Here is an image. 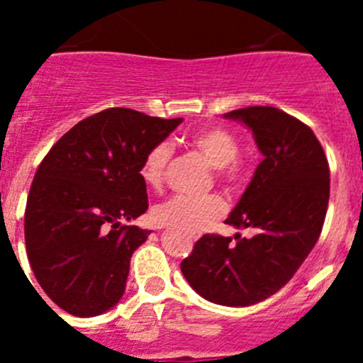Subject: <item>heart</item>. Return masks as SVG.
I'll return each mask as SVG.
<instances>
[{
	"label": "heart",
	"instance_id": "heart-1",
	"mask_svg": "<svg viewBox=\"0 0 363 363\" xmlns=\"http://www.w3.org/2000/svg\"><path fill=\"white\" fill-rule=\"evenodd\" d=\"M189 145L201 154L205 162L216 169L221 184L236 189L245 179V165L238 158L240 142L223 127H205L189 136ZM172 158L171 143L160 142L147 150L140 167L143 184L158 189L165 178L167 165ZM225 214V203L218 196H176L160 203L152 211L154 221L162 227H174L189 234H198Z\"/></svg>",
	"mask_w": 363,
	"mask_h": 363
}]
</instances>
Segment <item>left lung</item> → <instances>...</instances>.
I'll list each match as a JSON object with an SVG mask.
<instances>
[{
    "label": "left lung",
    "mask_w": 363,
    "mask_h": 363,
    "mask_svg": "<svg viewBox=\"0 0 363 363\" xmlns=\"http://www.w3.org/2000/svg\"><path fill=\"white\" fill-rule=\"evenodd\" d=\"M252 130L264 160L225 223L252 230L203 234L182 272L205 300L245 307L284 287L318 242L329 205V163L303 121L274 107L227 112Z\"/></svg>",
    "instance_id": "1"
}]
</instances>
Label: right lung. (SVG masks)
<instances>
[{"label": "right lung", "mask_w": 363, "mask_h": 363, "mask_svg": "<svg viewBox=\"0 0 363 363\" xmlns=\"http://www.w3.org/2000/svg\"><path fill=\"white\" fill-rule=\"evenodd\" d=\"M182 118L112 107L76 123L32 179L25 245L45 294L74 316L105 313L125 293L130 256L149 230L123 221L149 207L140 167Z\"/></svg>", "instance_id": "1"}]
</instances>
